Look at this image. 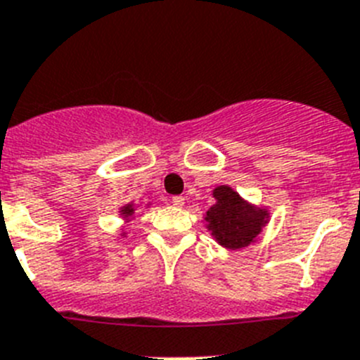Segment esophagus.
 I'll return each instance as SVG.
<instances>
[{
  "mask_svg": "<svg viewBox=\"0 0 360 360\" xmlns=\"http://www.w3.org/2000/svg\"><path fill=\"white\" fill-rule=\"evenodd\" d=\"M170 202H172V205H174V206H177V208H181V206L184 205V198H183V195H174Z\"/></svg>",
  "mask_w": 360,
  "mask_h": 360,
  "instance_id": "34e87169",
  "label": "esophagus"
}]
</instances>
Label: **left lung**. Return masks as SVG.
<instances>
[{
    "label": "left lung",
    "instance_id": "left-lung-1",
    "mask_svg": "<svg viewBox=\"0 0 360 360\" xmlns=\"http://www.w3.org/2000/svg\"><path fill=\"white\" fill-rule=\"evenodd\" d=\"M217 199L210 210L206 212V221L215 239L226 248H243L248 246L261 232L266 214L246 205L243 199L228 186L214 190Z\"/></svg>",
    "mask_w": 360,
    "mask_h": 360
}]
</instances>
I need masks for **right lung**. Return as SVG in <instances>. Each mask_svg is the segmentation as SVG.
<instances>
[{
	"instance_id": "1",
	"label": "right lung",
	"mask_w": 360,
	"mask_h": 360,
	"mask_svg": "<svg viewBox=\"0 0 360 360\" xmlns=\"http://www.w3.org/2000/svg\"><path fill=\"white\" fill-rule=\"evenodd\" d=\"M123 214H127V215L132 214V206H127V208H124V210H123Z\"/></svg>"
}]
</instances>
